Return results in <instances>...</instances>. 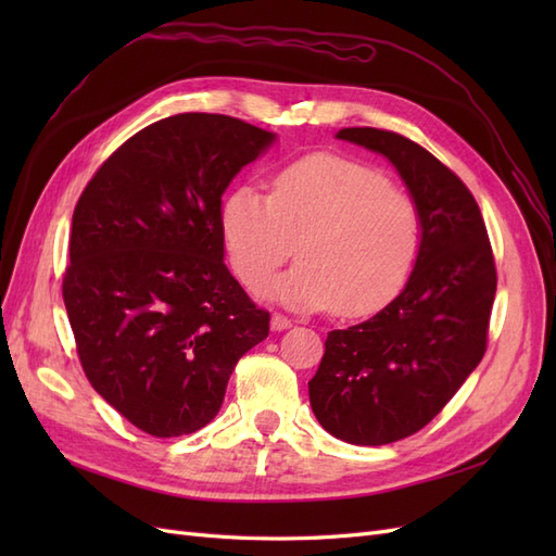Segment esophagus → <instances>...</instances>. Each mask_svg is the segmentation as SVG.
Wrapping results in <instances>:
<instances>
[{"label": "esophagus", "instance_id": "esophagus-1", "mask_svg": "<svg viewBox=\"0 0 556 556\" xmlns=\"http://www.w3.org/2000/svg\"><path fill=\"white\" fill-rule=\"evenodd\" d=\"M292 327V319L290 317H285V315H280V313H276L274 317H271V329L274 331H285V329H290Z\"/></svg>", "mask_w": 556, "mask_h": 556}]
</instances>
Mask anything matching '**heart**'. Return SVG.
Instances as JSON below:
<instances>
[{
    "label": "heart",
    "mask_w": 556,
    "mask_h": 556,
    "mask_svg": "<svg viewBox=\"0 0 556 556\" xmlns=\"http://www.w3.org/2000/svg\"><path fill=\"white\" fill-rule=\"evenodd\" d=\"M223 237L239 280L260 288L296 243V266L264 290L296 311L357 317L382 308L417 260L413 197L355 160L311 155L274 178L271 197L233 188L220 206Z\"/></svg>",
    "instance_id": "b5f03b06"
}]
</instances>
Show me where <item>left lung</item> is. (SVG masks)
Masks as SVG:
<instances>
[{
    "instance_id": "left-lung-1",
    "label": "left lung",
    "mask_w": 556,
    "mask_h": 556,
    "mask_svg": "<svg viewBox=\"0 0 556 556\" xmlns=\"http://www.w3.org/2000/svg\"><path fill=\"white\" fill-rule=\"evenodd\" d=\"M336 139L392 162L422 227L401 294L366 323L329 331L308 380L311 408L331 435L387 445L427 427L476 371L496 266L473 194L429 150L374 127H345Z\"/></svg>"
}]
</instances>
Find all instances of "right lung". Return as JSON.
<instances>
[{"label": "right lung", "mask_w": 556, "mask_h": 556, "mask_svg": "<svg viewBox=\"0 0 556 556\" xmlns=\"http://www.w3.org/2000/svg\"><path fill=\"white\" fill-rule=\"evenodd\" d=\"M276 134L180 113L134 134L83 190L62 296L78 359L134 427L172 439L206 427L233 366L268 336L225 264L223 194Z\"/></svg>", "instance_id": "obj_1"}]
</instances>
